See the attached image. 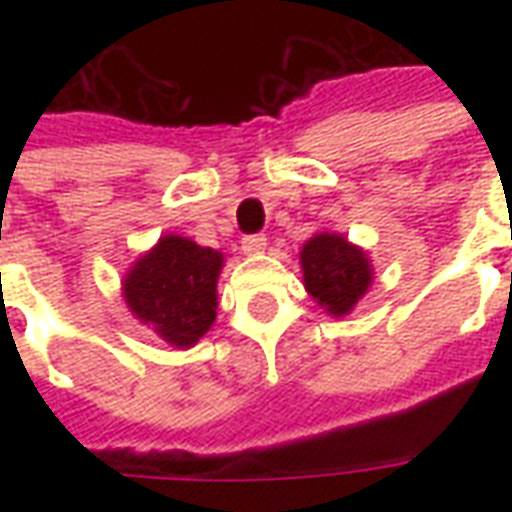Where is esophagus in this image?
<instances>
[{"label": "esophagus", "instance_id": "34e87169", "mask_svg": "<svg viewBox=\"0 0 512 512\" xmlns=\"http://www.w3.org/2000/svg\"><path fill=\"white\" fill-rule=\"evenodd\" d=\"M241 249H244L246 255H257V252H263L266 249V235L263 233H249L241 238Z\"/></svg>", "mask_w": 512, "mask_h": 512}]
</instances>
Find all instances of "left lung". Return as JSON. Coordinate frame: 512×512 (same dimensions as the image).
<instances>
[{"instance_id": "left-lung-1", "label": "left lung", "mask_w": 512, "mask_h": 512, "mask_svg": "<svg viewBox=\"0 0 512 512\" xmlns=\"http://www.w3.org/2000/svg\"><path fill=\"white\" fill-rule=\"evenodd\" d=\"M301 268L310 296L332 315L354 310V304L365 296L373 279L365 252L334 233L315 235L304 244Z\"/></svg>"}]
</instances>
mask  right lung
<instances>
[{
	"instance_id": "right-lung-1",
	"label": "right lung",
	"mask_w": 512,
	"mask_h": 512,
	"mask_svg": "<svg viewBox=\"0 0 512 512\" xmlns=\"http://www.w3.org/2000/svg\"><path fill=\"white\" fill-rule=\"evenodd\" d=\"M222 255L180 235H164L126 277V304L167 343L189 348L216 321Z\"/></svg>"
}]
</instances>
